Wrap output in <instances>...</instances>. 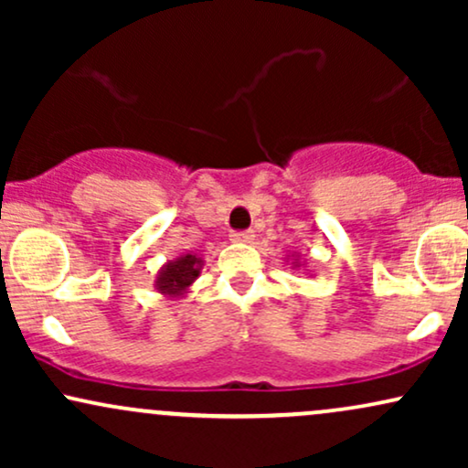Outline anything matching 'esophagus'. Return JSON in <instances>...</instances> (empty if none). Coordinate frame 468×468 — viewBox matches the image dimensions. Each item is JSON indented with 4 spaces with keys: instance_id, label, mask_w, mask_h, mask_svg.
Here are the masks:
<instances>
[{
    "instance_id": "1",
    "label": "esophagus",
    "mask_w": 468,
    "mask_h": 468,
    "mask_svg": "<svg viewBox=\"0 0 468 468\" xmlns=\"http://www.w3.org/2000/svg\"><path fill=\"white\" fill-rule=\"evenodd\" d=\"M255 233L252 230H238V233H230V239L238 241V244H250Z\"/></svg>"
}]
</instances>
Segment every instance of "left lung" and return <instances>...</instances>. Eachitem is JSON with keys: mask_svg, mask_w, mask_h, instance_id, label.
I'll return each instance as SVG.
<instances>
[{"mask_svg": "<svg viewBox=\"0 0 468 468\" xmlns=\"http://www.w3.org/2000/svg\"><path fill=\"white\" fill-rule=\"evenodd\" d=\"M290 257H292V268H299V266H303L302 261H299V260H302V257H299L297 252H292V255H290Z\"/></svg>", "mask_w": 468, "mask_h": 468, "instance_id": "1", "label": "left lung"}]
</instances>
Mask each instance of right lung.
I'll use <instances>...</instances> for the list:
<instances>
[{"instance_id":"add662e5","label":"right lung","mask_w":468,"mask_h":468,"mask_svg":"<svg viewBox=\"0 0 468 468\" xmlns=\"http://www.w3.org/2000/svg\"><path fill=\"white\" fill-rule=\"evenodd\" d=\"M204 266L202 257H197L196 252H182L176 260L166 261V264L160 268L158 275H155L154 288L158 290L160 294H165L166 299H182L186 297L196 279L200 277Z\"/></svg>"}]
</instances>
